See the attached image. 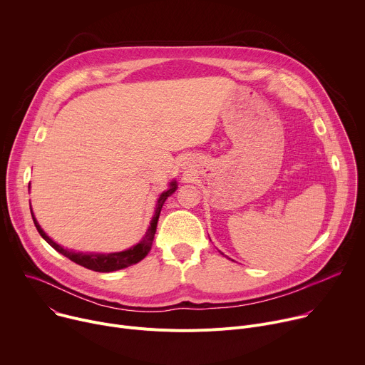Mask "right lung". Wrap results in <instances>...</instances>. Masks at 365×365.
I'll use <instances>...</instances> for the list:
<instances>
[{
	"label": "right lung",
	"instance_id": "add662e5",
	"mask_svg": "<svg viewBox=\"0 0 365 365\" xmlns=\"http://www.w3.org/2000/svg\"><path fill=\"white\" fill-rule=\"evenodd\" d=\"M176 182H172L170 183V189L163 192L158 200V207H155V214L150 222V227L145 232V235L143 237V240L131 247L130 250H125V251H121V252H111V254H83V252H75L72 250H65L63 247H61L59 244H56L55 241H51V238H48L44 231L40 228V225L37 224L33 212H31V217H33V221H34V225L38 231V234L51 245L56 251H59L61 254H63L65 257H68L69 259H72L73 263L82 266V267H86L89 270H93V272H99V273H110V272H115V270H121V269H125L128 266H133V264H137L138 262H141V259L148 254V251L151 250V244H153V240H154V234H155V228H158V221H159V217H160V211H162V206L165 203V200L168 199V196H170L175 190H176Z\"/></svg>",
	"mask_w": 365,
	"mask_h": 365
}]
</instances>
